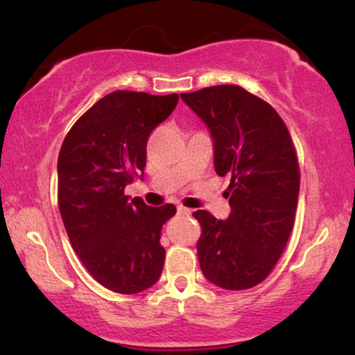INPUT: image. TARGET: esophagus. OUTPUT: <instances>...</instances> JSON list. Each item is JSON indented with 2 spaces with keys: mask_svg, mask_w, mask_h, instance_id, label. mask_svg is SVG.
I'll return each instance as SVG.
<instances>
[{
  "mask_svg": "<svg viewBox=\"0 0 355 355\" xmlns=\"http://www.w3.org/2000/svg\"><path fill=\"white\" fill-rule=\"evenodd\" d=\"M178 213H179V215H181V216H191V215H192V210H189V208L179 205V207H178Z\"/></svg>",
  "mask_w": 355,
  "mask_h": 355,
  "instance_id": "1",
  "label": "esophagus"
}]
</instances>
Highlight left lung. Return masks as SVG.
<instances>
[{"label":"left lung","instance_id":"obj_1","mask_svg":"<svg viewBox=\"0 0 355 355\" xmlns=\"http://www.w3.org/2000/svg\"><path fill=\"white\" fill-rule=\"evenodd\" d=\"M181 98L210 130L216 174L231 178L227 220L193 213L202 273L223 289L254 288L275 268L294 226L300 173L293 139L273 106L239 85Z\"/></svg>","mask_w":355,"mask_h":355}]
</instances>
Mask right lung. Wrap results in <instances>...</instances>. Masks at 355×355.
<instances>
[{
  "instance_id": "1",
  "label": "right lung",
  "mask_w": 355,
  "mask_h": 355,
  "mask_svg": "<svg viewBox=\"0 0 355 355\" xmlns=\"http://www.w3.org/2000/svg\"><path fill=\"white\" fill-rule=\"evenodd\" d=\"M179 96L118 90L96 101L67 132L58 157V207L87 271L103 288L137 294L159 279L162 227L176 207L130 200L124 189L142 178L152 130Z\"/></svg>"
}]
</instances>
